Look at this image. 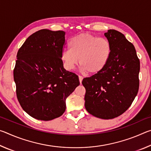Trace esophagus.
<instances>
[{
    "instance_id": "1",
    "label": "esophagus",
    "mask_w": 151,
    "mask_h": 151,
    "mask_svg": "<svg viewBox=\"0 0 151 151\" xmlns=\"http://www.w3.org/2000/svg\"><path fill=\"white\" fill-rule=\"evenodd\" d=\"M78 78H79V81H80V83L81 84L82 81H83V76L79 75V76H78Z\"/></svg>"
}]
</instances>
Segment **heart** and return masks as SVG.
<instances>
[{"instance_id":"b5f03b06","label":"heart","mask_w":151,"mask_h":151,"mask_svg":"<svg viewBox=\"0 0 151 151\" xmlns=\"http://www.w3.org/2000/svg\"><path fill=\"white\" fill-rule=\"evenodd\" d=\"M70 49L64 50L61 58L65 68L72 70L79 63L83 71L90 74L101 72L111 58L112 45L108 39L90 33L76 35L68 42Z\"/></svg>"}]
</instances>
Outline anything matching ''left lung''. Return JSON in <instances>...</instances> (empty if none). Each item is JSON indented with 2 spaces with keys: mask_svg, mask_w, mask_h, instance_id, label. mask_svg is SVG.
I'll return each instance as SVG.
<instances>
[{
  "mask_svg": "<svg viewBox=\"0 0 151 151\" xmlns=\"http://www.w3.org/2000/svg\"><path fill=\"white\" fill-rule=\"evenodd\" d=\"M112 45L111 58L101 72L83 78L85 108L92 115L112 119L129 108L139 88L140 60L134 45L111 29L104 33Z\"/></svg>",
  "mask_w": 151,
  "mask_h": 151,
  "instance_id": "left-lung-1",
  "label": "left lung"
}]
</instances>
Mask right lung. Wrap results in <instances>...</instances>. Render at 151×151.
I'll return each instance as SVG.
<instances>
[{
  "mask_svg": "<svg viewBox=\"0 0 151 151\" xmlns=\"http://www.w3.org/2000/svg\"><path fill=\"white\" fill-rule=\"evenodd\" d=\"M65 35L62 30H38L17 52L13 71L17 96L24 111L36 119L60 116L66 98L80 85L78 76L63 67Z\"/></svg>",
  "mask_w": 151,
  "mask_h": 151,
  "instance_id": "add662e5",
  "label": "right lung"
}]
</instances>
